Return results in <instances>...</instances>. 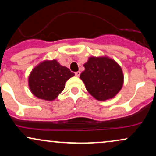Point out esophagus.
Listing matches in <instances>:
<instances>
[{
  "label": "esophagus",
  "mask_w": 156,
  "mask_h": 156,
  "mask_svg": "<svg viewBox=\"0 0 156 156\" xmlns=\"http://www.w3.org/2000/svg\"><path fill=\"white\" fill-rule=\"evenodd\" d=\"M75 75H76V76H77V77H79V76L80 75V72H79V71H78V72H76V73H75Z\"/></svg>",
  "instance_id": "esophagus-1"
}]
</instances>
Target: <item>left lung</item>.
<instances>
[{
  "instance_id": "8db88e82",
  "label": "left lung",
  "mask_w": 156,
  "mask_h": 156,
  "mask_svg": "<svg viewBox=\"0 0 156 156\" xmlns=\"http://www.w3.org/2000/svg\"><path fill=\"white\" fill-rule=\"evenodd\" d=\"M80 78L87 90L98 101L114 98L122 87L123 74L120 66L107 57H90L83 65Z\"/></svg>"
}]
</instances>
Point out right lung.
I'll return each instance as SVG.
<instances>
[{
	"label": "right lung",
	"mask_w": 156,
	"mask_h": 156,
	"mask_svg": "<svg viewBox=\"0 0 156 156\" xmlns=\"http://www.w3.org/2000/svg\"><path fill=\"white\" fill-rule=\"evenodd\" d=\"M75 73L56 60L44 61L32 70L28 78L31 92L38 98L53 101L65 87L66 81Z\"/></svg>",
	"instance_id": "obj_1"
}]
</instances>
